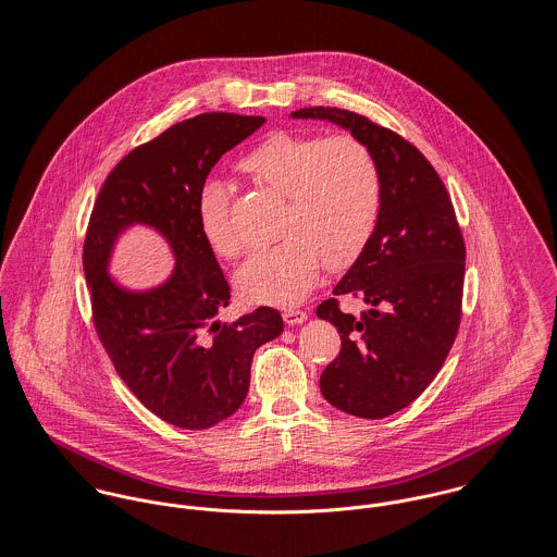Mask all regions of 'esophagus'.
<instances>
[{"label": "esophagus", "mask_w": 557, "mask_h": 557, "mask_svg": "<svg viewBox=\"0 0 557 557\" xmlns=\"http://www.w3.org/2000/svg\"><path fill=\"white\" fill-rule=\"evenodd\" d=\"M282 319L288 327H295V325H301V323L308 321V312H304V310H284Z\"/></svg>", "instance_id": "obj_1"}]
</instances>
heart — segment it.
<instances>
[{
	"label": "heart",
	"instance_id": "1",
	"mask_svg": "<svg viewBox=\"0 0 557 557\" xmlns=\"http://www.w3.org/2000/svg\"><path fill=\"white\" fill-rule=\"evenodd\" d=\"M238 168L288 200L282 225L286 238L251 253L234 275L243 301L297 304L314 288L323 260L327 269L342 271L368 247L381 215L383 189L379 165L357 137L275 131L256 144ZM198 222L215 253H238V238L227 222V189L220 181L202 187Z\"/></svg>",
	"mask_w": 557,
	"mask_h": 557
}]
</instances>
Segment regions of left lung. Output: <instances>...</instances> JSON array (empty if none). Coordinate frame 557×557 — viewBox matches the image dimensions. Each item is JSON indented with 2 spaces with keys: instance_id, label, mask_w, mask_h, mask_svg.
<instances>
[{
  "instance_id": "8db88e82",
  "label": "left lung",
  "mask_w": 557,
  "mask_h": 557,
  "mask_svg": "<svg viewBox=\"0 0 557 557\" xmlns=\"http://www.w3.org/2000/svg\"><path fill=\"white\" fill-rule=\"evenodd\" d=\"M293 117L330 120L368 146L381 174V215L334 295L361 297V317L337 299L317 308L342 348L321 374V392L339 411L381 420L409 407L437 376L460 325L465 240L445 185L429 159L398 133L366 115L308 108Z\"/></svg>"
}]
</instances>
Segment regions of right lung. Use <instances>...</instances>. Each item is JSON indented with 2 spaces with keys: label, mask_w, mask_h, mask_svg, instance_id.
Masks as SVG:
<instances>
[{
  "label": "right lung",
  "mask_w": 557,
  "mask_h": 557,
  "mask_svg": "<svg viewBox=\"0 0 557 557\" xmlns=\"http://www.w3.org/2000/svg\"><path fill=\"white\" fill-rule=\"evenodd\" d=\"M262 124V115L225 112L176 122L113 168L88 223L84 273L97 334L137 400L185 431L230 418L247 396L256 348L284 332L280 312L264 306L218 321L230 286L198 222L209 172ZM131 224L159 231L177 260L173 275L148 292L109 277L116 236Z\"/></svg>",
  "instance_id": "1"
}]
</instances>
